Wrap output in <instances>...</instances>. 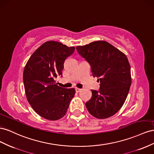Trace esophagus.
<instances>
[{
	"instance_id": "obj_1",
	"label": "esophagus",
	"mask_w": 154,
	"mask_h": 154,
	"mask_svg": "<svg viewBox=\"0 0 154 154\" xmlns=\"http://www.w3.org/2000/svg\"><path fill=\"white\" fill-rule=\"evenodd\" d=\"M75 91H76V92H80L81 91V89H80V88H75Z\"/></svg>"
}]
</instances>
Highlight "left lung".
I'll list each match as a JSON object with an SVG mask.
<instances>
[{"label":"left lung","instance_id":"left-lung-1","mask_svg":"<svg viewBox=\"0 0 154 154\" xmlns=\"http://www.w3.org/2000/svg\"><path fill=\"white\" fill-rule=\"evenodd\" d=\"M76 49L90 64L92 75L100 81L99 90H91L86 108L97 119L113 116L125 103L131 83L130 65L126 55L104 41L78 46Z\"/></svg>","mask_w":154,"mask_h":154}]
</instances>
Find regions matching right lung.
I'll list each match as a JSON object with an SVG mask.
<instances>
[{
	"mask_svg": "<svg viewBox=\"0 0 154 154\" xmlns=\"http://www.w3.org/2000/svg\"><path fill=\"white\" fill-rule=\"evenodd\" d=\"M75 51L56 41H48L31 55L23 73L26 98L39 116L50 121L65 116L75 94L74 88L57 85L55 78L62 75L64 63Z\"/></svg>",
	"mask_w": 154,
	"mask_h": 154,
	"instance_id": "1",
	"label": "right lung"
}]
</instances>
